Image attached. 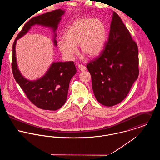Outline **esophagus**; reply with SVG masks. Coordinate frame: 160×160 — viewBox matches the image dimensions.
<instances>
[{
  "label": "esophagus",
  "mask_w": 160,
  "mask_h": 160,
  "mask_svg": "<svg viewBox=\"0 0 160 160\" xmlns=\"http://www.w3.org/2000/svg\"><path fill=\"white\" fill-rule=\"evenodd\" d=\"M78 69L81 71H85L86 69V67L84 65H78Z\"/></svg>",
  "instance_id": "obj_1"
}]
</instances>
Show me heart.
Here are the masks:
<instances>
[{"mask_svg": "<svg viewBox=\"0 0 160 160\" xmlns=\"http://www.w3.org/2000/svg\"><path fill=\"white\" fill-rule=\"evenodd\" d=\"M107 28L98 19L79 18L71 23L64 32V39L58 41V46L66 57H71L78 46L79 52L90 58L99 55L107 41Z\"/></svg>", "mask_w": 160, "mask_h": 160, "instance_id": "b5f03b06", "label": "heart"}]
</instances>
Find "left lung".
I'll return each instance as SVG.
<instances>
[{
	"instance_id": "left-lung-1",
	"label": "left lung",
	"mask_w": 160,
	"mask_h": 160,
	"mask_svg": "<svg viewBox=\"0 0 160 160\" xmlns=\"http://www.w3.org/2000/svg\"><path fill=\"white\" fill-rule=\"evenodd\" d=\"M97 100L107 107L119 103L138 76L136 43L113 12L108 40L100 55L87 65Z\"/></svg>"
}]
</instances>
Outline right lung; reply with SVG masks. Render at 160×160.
I'll return each instance as SVG.
<instances>
[{
  "label": "right lung",
  "instance_id": "right-lung-1",
  "mask_svg": "<svg viewBox=\"0 0 160 160\" xmlns=\"http://www.w3.org/2000/svg\"><path fill=\"white\" fill-rule=\"evenodd\" d=\"M65 10H56L37 16L29 20L15 39L13 45L12 71L15 79L29 98L39 108L47 110L60 109L66 102L69 82L76 72L73 62H58L51 63L46 73L40 78L29 80L18 69L16 57V44L34 25L48 28L53 31V43L57 46V29Z\"/></svg>",
  "mask_w": 160,
  "mask_h": 160
}]
</instances>
